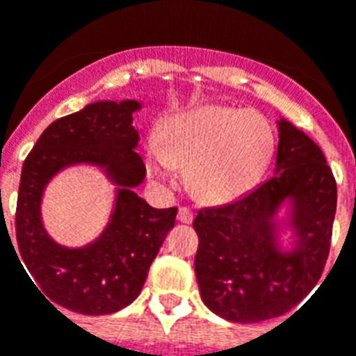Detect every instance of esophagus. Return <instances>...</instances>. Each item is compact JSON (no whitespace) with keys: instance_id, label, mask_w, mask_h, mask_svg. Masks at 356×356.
Here are the masks:
<instances>
[{"instance_id":"34e87169","label":"esophagus","mask_w":356,"mask_h":356,"mask_svg":"<svg viewBox=\"0 0 356 356\" xmlns=\"http://www.w3.org/2000/svg\"><path fill=\"white\" fill-rule=\"evenodd\" d=\"M193 218H195L193 211H191L189 207L181 205L180 209H178V220H180L181 224H191V222H193Z\"/></svg>"}]
</instances>
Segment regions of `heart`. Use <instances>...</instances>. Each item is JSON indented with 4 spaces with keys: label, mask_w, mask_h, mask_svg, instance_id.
<instances>
[{
    "label": "heart",
    "mask_w": 356,
    "mask_h": 356,
    "mask_svg": "<svg viewBox=\"0 0 356 356\" xmlns=\"http://www.w3.org/2000/svg\"><path fill=\"white\" fill-rule=\"evenodd\" d=\"M151 171L167 178L187 167L191 193L207 204H227L262 178L275 151L271 123L257 111L204 105L176 114L158 134Z\"/></svg>",
    "instance_id": "obj_1"
}]
</instances>
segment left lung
<instances>
[{"instance_id": "obj_1", "label": "left lung", "mask_w": 356, "mask_h": 356, "mask_svg": "<svg viewBox=\"0 0 356 356\" xmlns=\"http://www.w3.org/2000/svg\"><path fill=\"white\" fill-rule=\"evenodd\" d=\"M277 175L233 204L205 207L198 234L196 280L204 304L231 322L252 324L286 315L316 286L330 254L337 181L311 138L282 120ZM293 195L301 248L282 257L272 248L270 219Z\"/></svg>"}]
</instances>
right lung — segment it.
<instances>
[{
    "mask_svg": "<svg viewBox=\"0 0 356 356\" xmlns=\"http://www.w3.org/2000/svg\"><path fill=\"white\" fill-rule=\"evenodd\" d=\"M138 107L136 102L87 105L52 122L25 158L16 204V240L31 282L40 286L49 304L83 315L123 309L140 295L152 260L175 227L178 207L154 209L132 191L145 176L142 156L134 149L138 132L132 127V113ZM76 161L107 165L124 189L99 242L85 250H63L40 225L39 200L48 178Z\"/></svg>",
    "mask_w": 356,
    "mask_h": 356,
    "instance_id": "obj_1",
    "label": "right lung"
}]
</instances>
